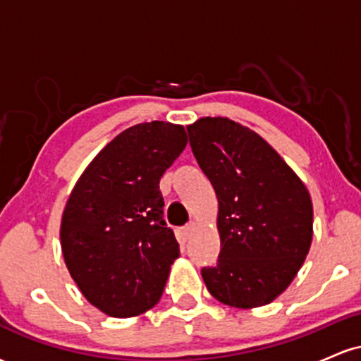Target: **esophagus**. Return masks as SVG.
<instances>
[{"label":"esophagus","mask_w":361,"mask_h":361,"mask_svg":"<svg viewBox=\"0 0 361 361\" xmlns=\"http://www.w3.org/2000/svg\"><path fill=\"white\" fill-rule=\"evenodd\" d=\"M195 233H197V224H195V222H190L188 226H186L185 229H183V234H185V238H186V239L193 238V234H195Z\"/></svg>","instance_id":"esophagus-1"}]
</instances>
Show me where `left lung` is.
I'll return each instance as SVG.
<instances>
[{"instance_id": "1", "label": "left lung", "mask_w": 361, "mask_h": 361, "mask_svg": "<svg viewBox=\"0 0 361 361\" xmlns=\"http://www.w3.org/2000/svg\"><path fill=\"white\" fill-rule=\"evenodd\" d=\"M219 200L221 252L202 268L222 304H270L295 279L312 243V200L300 178L256 132L224 117L186 127Z\"/></svg>"}]
</instances>
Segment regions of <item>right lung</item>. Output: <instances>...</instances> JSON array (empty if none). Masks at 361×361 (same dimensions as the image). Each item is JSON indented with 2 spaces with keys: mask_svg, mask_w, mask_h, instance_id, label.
<instances>
[{
  "mask_svg": "<svg viewBox=\"0 0 361 361\" xmlns=\"http://www.w3.org/2000/svg\"><path fill=\"white\" fill-rule=\"evenodd\" d=\"M183 126L144 122L98 152L61 222L66 267L90 304L134 317L159 302L180 244L163 219L159 180L186 147Z\"/></svg>",
  "mask_w": 361,
  "mask_h": 361,
  "instance_id": "add662e5",
  "label": "right lung"
}]
</instances>
